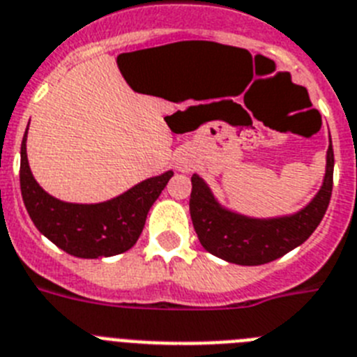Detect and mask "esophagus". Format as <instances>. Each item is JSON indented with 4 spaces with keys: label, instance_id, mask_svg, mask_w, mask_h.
Returning a JSON list of instances; mask_svg holds the SVG:
<instances>
[{
    "label": "esophagus",
    "instance_id": "esophagus-1",
    "mask_svg": "<svg viewBox=\"0 0 357 357\" xmlns=\"http://www.w3.org/2000/svg\"><path fill=\"white\" fill-rule=\"evenodd\" d=\"M175 167L178 169V172H184V173H190L193 172V160H191L190 157H185V155H182V157L176 158V162H175Z\"/></svg>",
    "mask_w": 357,
    "mask_h": 357
}]
</instances>
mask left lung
<instances>
[{
    "instance_id": "left-lung-1",
    "label": "left lung",
    "mask_w": 357,
    "mask_h": 357,
    "mask_svg": "<svg viewBox=\"0 0 357 357\" xmlns=\"http://www.w3.org/2000/svg\"><path fill=\"white\" fill-rule=\"evenodd\" d=\"M334 175L332 142L327 149L324 184L314 199L294 215L251 218L218 204L199 175L191 176L190 213L202 248L236 266H261L301 245L319 225L328 208Z\"/></svg>"
}]
</instances>
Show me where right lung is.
<instances>
[{"label":"right lung","mask_w":357,"mask_h":357,"mask_svg":"<svg viewBox=\"0 0 357 357\" xmlns=\"http://www.w3.org/2000/svg\"><path fill=\"white\" fill-rule=\"evenodd\" d=\"M26 132L21 142L20 184L25 208L39 233L77 258L114 257L132 249L144 229L149 208L173 172L146 178L106 202H63L48 195L33 178L26 158Z\"/></svg>","instance_id":"add662e5"}]
</instances>
